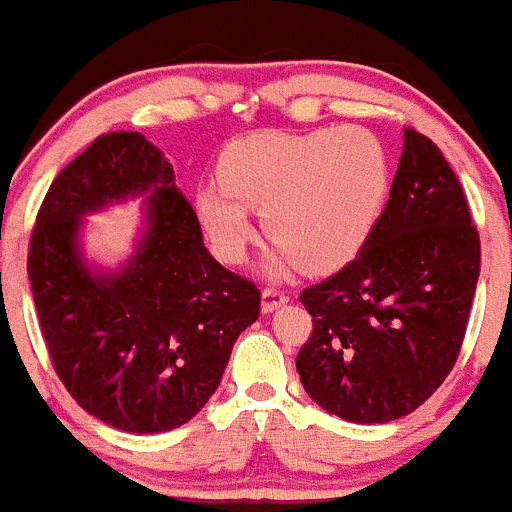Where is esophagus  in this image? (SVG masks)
<instances>
[{
	"label": "esophagus",
	"instance_id": "34e87169",
	"mask_svg": "<svg viewBox=\"0 0 512 512\" xmlns=\"http://www.w3.org/2000/svg\"><path fill=\"white\" fill-rule=\"evenodd\" d=\"M288 303V293L280 288H265L262 290V313H272V310L283 308Z\"/></svg>",
	"mask_w": 512,
	"mask_h": 512
}]
</instances>
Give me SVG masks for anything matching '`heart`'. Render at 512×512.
I'll use <instances>...</instances> for the list:
<instances>
[{"mask_svg": "<svg viewBox=\"0 0 512 512\" xmlns=\"http://www.w3.org/2000/svg\"><path fill=\"white\" fill-rule=\"evenodd\" d=\"M222 184L197 191V214L219 257L240 262L255 237L250 209L278 242L272 275L300 262L331 272L369 242L389 194V159L361 126L260 133L237 141L219 164Z\"/></svg>", "mask_w": 512, "mask_h": 512, "instance_id": "b5f03b06", "label": "heart"}]
</instances>
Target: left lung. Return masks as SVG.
Here are the masks:
<instances>
[{
  "label": "left lung",
  "instance_id": "1",
  "mask_svg": "<svg viewBox=\"0 0 512 512\" xmlns=\"http://www.w3.org/2000/svg\"><path fill=\"white\" fill-rule=\"evenodd\" d=\"M477 278L480 237L460 181L442 151L407 128L369 242L300 295L313 315L295 358L303 389L346 422L412 414L455 366Z\"/></svg>",
  "mask_w": 512,
  "mask_h": 512
}]
</instances>
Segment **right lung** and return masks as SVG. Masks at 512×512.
I'll list each match as a JSON object with an SVG mask.
<instances>
[{
  "instance_id": "obj_1",
  "label": "right lung",
  "mask_w": 512,
  "mask_h": 512,
  "mask_svg": "<svg viewBox=\"0 0 512 512\" xmlns=\"http://www.w3.org/2000/svg\"><path fill=\"white\" fill-rule=\"evenodd\" d=\"M138 196L132 255L116 271L90 263L84 217ZM27 272L65 389L95 419L133 434L189 422L260 315V290L209 255L174 169L141 133L95 138L57 174L32 229Z\"/></svg>"
}]
</instances>
